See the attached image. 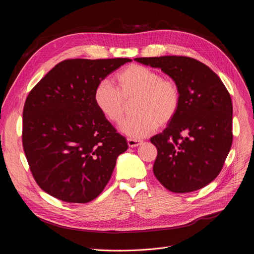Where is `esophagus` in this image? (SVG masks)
I'll return each instance as SVG.
<instances>
[{"label": "esophagus", "instance_id": "obj_1", "mask_svg": "<svg viewBox=\"0 0 254 254\" xmlns=\"http://www.w3.org/2000/svg\"><path fill=\"white\" fill-rule=\"evenodd\" d=\"M127 143L130 147H135L138 146L141 143V140L139 139H133V138H128L127 139Z\"/></svg>", "mask_w": 254, "mask_h": 254}]
</instances>
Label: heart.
Masks as SVG:
<instances>
[{"instance_id": "b5f03b06", "label": "heart", "mask_w": 254, "mask_h": 254, "mask_svg": "<svg viewBox=\"0 0 254 254\" xmlns=\"http://www.w3.org/2000/svg\"><path fill=\"white\" fill-rule=\"evenodd\" d=\"M117 87L108 80L100 81L94 90L96 107L111 123L120 124L132 102L135 114L121 129L133 138L147 136L158 126L173 120L182 102L181 88L171 78L141 64H130L117 72Z\"/></svg>"}]
</instances>
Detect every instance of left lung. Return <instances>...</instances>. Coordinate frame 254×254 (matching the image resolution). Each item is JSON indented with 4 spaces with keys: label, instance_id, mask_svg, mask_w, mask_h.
Returning a JSON list of instances; mask_svg holds the SVG:
<instances>
[{
    "label": "left lung",
    "instance_id": "8db88e82",
    "mask_svg": "<svg viewBox=\"0 0 254 254\" xmlns=\"http://www.w3.org/2000/svg\"><path fill=\"white\" fill-rule=\"evenodd\" d=\"M159 67L181 88L173 120L151 138L158 151L153 171L173 192H190L210 184L222 169L233 142V104L229 91L206 64L187 56L138 57Z\"/></svg>",
    "mask_w": 254,
    "mask_h": 254
}]
</instances>
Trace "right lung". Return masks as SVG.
<instances>
[{
	"mask_svg": "<svg viewBox=\"0 0 254 254\" xmlns=\"http://www.w3.org/2000/svg\"><path fill=\"white\" fill-rule=\"evenodd\" d=\"M129 58L66 59L28 93L22 145L38 186L67 203H88L108 185L128 144L94 101L97 84Z\"/></svg>",
	"mask_w": 254,
	"mask_h": 254,
	"instance_id": "1",
	"label": "right lung"
}]
</instances>
